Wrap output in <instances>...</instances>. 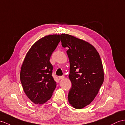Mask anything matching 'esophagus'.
Wrapping results in <instances>:
<instances>
[{
    "instance_id": "1",
    "label": "esophagus",
    "mask_w": 125,
    "mask_h": 125,
    "mask_svg": "<svg viewBox=\"0 0 125 125\" xmlns=\"http://www.w3.org/2000/svg\"><path fill=\"white\" fill-rule=\"evenodd\" d=\"M59 80H62V79H63L65 78V76H60L58 77Z\"/></svg>"
}]
</instances>
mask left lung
<instances>
[{"mask_svg":"<svg viewBox=\"0 0 125 125\" xmlns=\"http://www.w3.org/2000/svg\"><path fill=\"white\" fill-rule=\"evenodd\" d=\"M63 47L68 48V77L72 87L68 101L73 107L82 109L95 98L103 84L104 73L98 51L87 42L67 34H61Z\"/></svg>","mask_w":125,"mask_h":125,"instance_id":"obj_1","label":"left lung"}]
</instances>
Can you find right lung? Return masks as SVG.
I'll list each match as a JSON object with an SVG mask.
<instances>
[{"label": "right lung", "mask_w": 125, "mask_h": 125, "mask_svg": "<svg viewBox=\"0 0 125 125\" xmlns=\"http://www.w3.org/2000/svg\"><path fill=\"white\" fill-rule=\"evenodd\" d=\"M60 41V35L45 36L30 49L20 72L24 92L35 104L46 102L52 96L56 82L52 76L53 66L50 58Z\"/></svg>", "instance_id": "add662e5"}]
</instances>
